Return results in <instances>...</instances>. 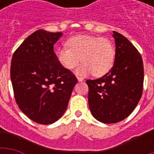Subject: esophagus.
Returning <instances> with one entry per match:
<instances>
[{
  "label": "esophagus",
  "instance_id": "1",
  "mask_svg": "<svg viewBox=\"0 0 154 154\" xmlns=\"http://www.w3.org/2000/svg\"><path fill=\"white\" fill-rule=\"evenodd\" d=\"M77 80H78V82H82V81L84 80L83 79V77H77Z\"/></svg>",
  "mask_w": 154,
  "mask_h": 154
}]
</instances>
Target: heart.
Returning <instances> with one entry per match:
<instances>
[{"instance_id":"heart-1","label":"heart","mask_w":154,"mask_h":154,"mask_svg":"<svg viewBox=\"0 0 154 154\" xmlns=\"http://www.w3.org/2000/svg\"><path fill=\"white\" fill-rule=\"evenodd\" d=\"M66 47L57 52V60L66 69L71 70L82 62L76 73L86 76L92 72L95 77H101L112 67L116 55L113 43L107 38L91 35H78L69 38Z\"/></svg>"}]
</instances>
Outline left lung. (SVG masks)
<instances>
[{
  "mask_svg": "<svg viewBox=\"0 0 154 154\" xmlns=\"http://www.w3.org/2000/svg\"><path fill=\"white\" fill-rule=\"evenodd\" d=\"M113 37L116 57L112 68L98 79L87 80L91 112L105 124L119 122L132 113L141 98L143 84L139 51L118 32L113 31Z\"/></svg>",
  "mask_w": 154,
  "mask_h": 154,
  "instance_id": "1",
  "label": "left lung"
}]
</instances>
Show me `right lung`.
Here are the masks:
<instances>
[{
	"mask_svg": "<svg viewBox=\"0 0 154 154\" xmlns=\"http://www.w3.org/2000/svg\"><path fill=\"white\" fill-rule=\"evenodd\" d=\"M63 33L34 32L15 51L11 79L15 101L25 116L41 125L63 115L77 77L60 64L54 45Z\"/></svg>",
	"mask_w": 154,
	"mask_h": 154,
	"instance_id": "add662e5",
	"label": "right lung"
}]
</instances>
